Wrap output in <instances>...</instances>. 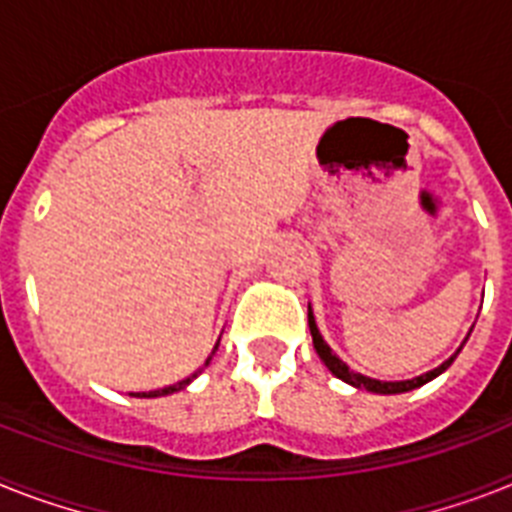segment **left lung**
Segmentation results:
<instances>
[{
	"label": "left lung",
	"instance_id": "1",
	"mask_svg": "<svg viewBox=\"0 0 512 512\" xmlns=\"http://www.w3.org/2000/svg\"><path fill=\"white\" fill-rule=\"evenodd\" d=\"M308 329H311V337H314V350L319 353V358L324 361V366H327L332 374H335L337 379H342V382H348L350 387H356V390H366V392H374V395H400V392H411L416 390V387H421V384L432 382V379H437L442 371L450 369V363L458 358V353L463 350V345H466V340L460 342V348L455 350L453 356L447 358V361H442L437 366V369L426 371V374H421V377H413V379H400V382H382V379H371V377H363V374H358V371H353L348 366V363L342 361L337 353H332V348H329L327 342H324L322 332H319V327H316V319H314V311H311V303H308ZM471 335V332H468Z\"/></svg>",
	"mask_w": 512,
	"mask_h": 512
}]
</instances>
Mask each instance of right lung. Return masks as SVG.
<instances>
[{
    "instance_id": "obj_1",
    "label": "right lung",
    "mask_w": 512,
    "mask_h": 512,
    "mask_svg": "<svg viewBox=\"0 0 512 512\" xmlns=\"http://www.w3.org/2000/svg\"><path fill=\"white\" fill-rule=\"evenodd\" d=\"M217 348H219V342H217V345H214V350H211V356H214V353H217ZM211 356L206 358L204 366H209ZM201 371H204V369H198L196 374H190V377H188V379H183V382H175V384H170V387H162V390H151V392H130V395H133V398H164V395H172V392L185 390V387H188V384L193 382V379H196L198 374H201Z\"/></svg>"
}]
</instances>
